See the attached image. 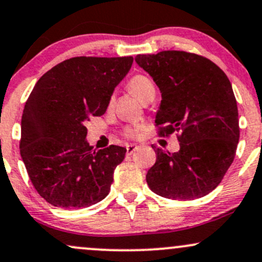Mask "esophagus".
<instances>
[{
	"instance_id": "34e87169",
	"label": "esophagus",
	"mask_w": 262,
	"mask_h": 262,
	"mask_svg": "<svg viewBox=\"0 0 262 262\" xmlns=\"http://www.w3.org/2000/svg\"><path fill=\"white\" fill-rule=\"evenodd\" d=\"M137 149L138 145H135V144H129V145H127V155H132Z\"/></svg>"
}]
</instances>
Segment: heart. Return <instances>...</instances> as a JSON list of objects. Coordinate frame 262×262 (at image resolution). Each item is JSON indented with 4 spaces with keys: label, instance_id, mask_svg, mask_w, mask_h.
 <instances>
[{
    "label": "heart",
    "instance_id": "heart-1",
    "mask_svg": "<svg viewBox=\"0 0 262 262\" xmlns=\"http://www.w3.org/2000/svg\"><path fill=\"white\" fill-rule=\"evenodd\" d=\"M128 89L129 91L133 93L134 96H137L143 103H145L150 97H152L156 93L155 85L148 76H145V75H135V76L132 77L128 82ZM139 125H134V127L125 128L123 133H124L127 138H135L138 133H139Z\"/></svg>",
    "mask_w": 262,
    "mask_h": 262
}]
</instances>
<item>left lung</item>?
<instances>
[{
	"instance_id": "left-lung-1",
	"label": "left lung",
	"mask_w": 262,
	"mask_h": 262,
	"mask_svg": "<svg viewBox=\"0 0 262 262\" xmlns=\"http://www.w3.org/2000/svg\"><path fill=\"white\" fill-rule=\"evenodd\" d=\"M137 64L160 89L155 123L159 135H177V152L155 148L146 173L152 192L171 200L203 197L221 183L239 141L237 106L231 83L221 68L197 54L165 50L137 55Z\"/></svg>"
}]
</instances>
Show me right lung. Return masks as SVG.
I'll use <instances>...</instances> for the list:
<instances>
[{"mask_svg": "<svg viewBox=\"0 0 262 262\" xmlns=\"http://www.w3.org/2000/svg\"><path fill=\"white\" fill-rule=\"evenodd\" d=\"M132 56H77L45 73L29 95L20 123L19 150L29 179L48 203L85 208L110 193L127 149L93 150L85 123L104 114Z\"/></svg>", "mask_w": 262, "mask_h": 262, "instance_id": "add662e5", "label": "right lung"}]
</instances>
